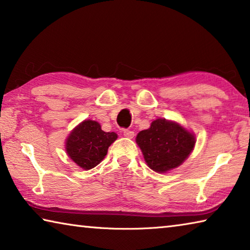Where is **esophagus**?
Wrapping results in <instances>:
<instances>
[{"mask_svg":"<svg viewBox=\"0 0 250 250\" xmlns=\"http://www.w3.org/2000/svg\"><path fill=\"white\" fill-rule=\"evenodd\" d=\"M124 135L126 138H129V139H132L134 137V132H133V131H131V130H125Z\"/></svg>","mask_w":250,"mask_h":250,"instance_id":"esophagus-1","label":"esophagus"}]
</instances>
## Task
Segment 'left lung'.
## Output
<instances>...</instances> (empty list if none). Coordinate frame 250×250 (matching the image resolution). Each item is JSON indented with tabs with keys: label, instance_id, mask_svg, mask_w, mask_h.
I'll list each match as a JSON object with an SVG mask.
<instances>
[{
	"label": "left lung",
	"instance_id": "8db88e82",
	"mask_svg": "<svg viewBox=\"0 0 250 250\" xmlns=\"http://www.w3.org/2000/svg\"><path fill=\"white\" fill-rule=\"evenodd\" d=\"M138 146L150 168L166 173L180 167L191 154L195 137L181 125L166 119H156L146 130L138 133Z\"/></svg>",
	"mask_w": 250,
	"mask_h": 250
}]
</instances>
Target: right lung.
Returning <instances> with one entry per match:
<instances>
[{
    "label": "right lung",
    "instance_id": "obj_1",
    "mask_svg": "<svg viewBox=\"0 0 250 250\" xmlns=\"http://www.w3.org/2000/svg\"><path fill=\"white\" fill-rule=\"evenodd\" d=\"M117 138V133L101 130V125L97 121L84 120L67 138V154L78 167L90 170L104 160L108 147Z\"/></svg>",
    "mask_w": 250,
    "mask_h": 250
}]
</instances>
